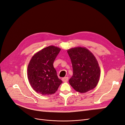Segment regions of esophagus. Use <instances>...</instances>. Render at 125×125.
<instances>
[{
    "instance_id": "34e87169",
    "label": "esophagus",
    "mask_w": 125,
    "mask_h": 125,
    "mask_svg": "<svg viewBox=\"0 0 125 125\" xmlns=\"http://www.w3.org/2000/svg\"><path fill=\"white\" fill-rule=\"evenodd\" d=\"M62 81H63V82H66L68 81V77H64V78H63L62 79Z\"/></svg>"
}]
</instances>
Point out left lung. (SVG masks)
Instances as JSON below:
<instances>
[{"label":"left lung","mask_w":125,"mask_h":125,"mask_svg":"<svg viewBox=\"0 0 125 125\" xmlns=\"http://www.w3.org/2000/svg\"><path fill=\"white\" fill-rule=\"evenodd\" d=\"M71 60L73 75L69 80L73 88L80 93L94 88L100 80V69L95 57L88 50L77 47L67 51Z\"/></svg>","instance_id":"left-lung-1"}]
</instances>
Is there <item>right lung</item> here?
Returning a JSON list of instances; mask_svg holds the SVG:
<instances>
[{
    "label": "right lung",
    "instance_id": "obj_1",
    "mask_svg": "<svg viewBox=\"0 0 125 125\" xmlns=\"http://www.w3.org/2000/svg\"><path fill=\"white\" fill-rule=\"evenodd\" d=\"M61 49L55 46L43 48L32 56L28 67V77L33 89L42 95L55 94L62 83L53 63Z\"/></svg>",
    "mask_w": 125,
    "mask_h": 125
}]
</instances>
